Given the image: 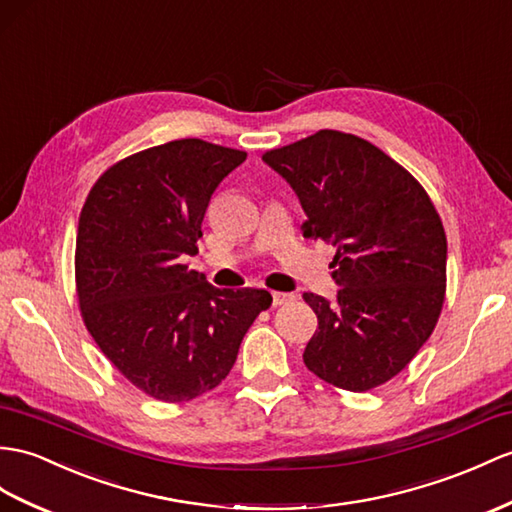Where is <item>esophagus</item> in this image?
I'll return each mask as SVG.
<instances>
[{
  "label": "esophagus",
  "mask_w": 512,
  "mask_h": 512,
  "mask_svg": "<svg viewBox=\"0 0 512 512\" xmlns=\"http://www.w3.org/2000/svg\"><path fill=\"white\" fill-rule=\"evenodd\" d=\"M271 297H273V306L291 304L293 299H295V295H293V293H282V291H273V293H271Z\"/></svg>",
  "instance_id": "esophagus-1"
}]
</instances>
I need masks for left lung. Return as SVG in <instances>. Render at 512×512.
<instances>
[{
    "label": "left lung",
    "mask_w": 512,
    "mask_h": 512,
    "mask_svg": "<svg viewBox=\"0 0 512 512\" xmlns=\"http://www.w3.org/2000/svg\"><path fill=\"white\" fill-rule=\"evenodd\" d=\"M263 160L295 191L306 239L336 247L334 302L304 293L319 321L304 363L339 389H376L415 358L439 321L447 265L441 217L402 165L354 134L319 130Z\"/></svg>",
    "instance_id": "obj_1"
}]
</instances>
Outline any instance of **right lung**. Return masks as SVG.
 <instances>
[{
    "label": "right lung",
    "instance_id": "add662e5",
    "mask_svg": "<svg viewBox=\"0 0 512 512\" xmlns=\"http://www.w3.org/2000/svg\"><path fill=\"white\" fill-rule=\"evenodd\" d=\"M247 158L180 139L104 171L76 239V291L86 330L136 389L189 402L226 380L245 332L271 306L265 289H217L184 265L197 254L219 182Z\"/></svg>",
    "mask_w": 512,
    "mask_h": 512
}]
</instances>
